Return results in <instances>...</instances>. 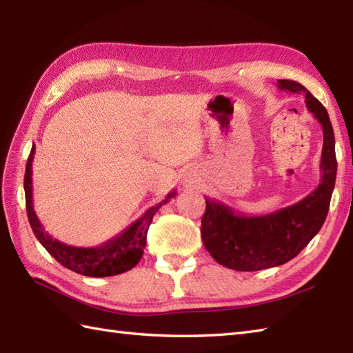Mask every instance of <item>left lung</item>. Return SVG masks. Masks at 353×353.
I'll return each mask as SVG.
<instances>
[{"label":"left lung","mask_w":353,"mask_h":353,"mask_svg":"<svg viewBox=\"0 0 353 353\" xmlns=\"http://www.w3.org/2000/svg\"><path fill=\"white\" fill-rule=\"evenodd\" d=\"M277 88L302 92L306 108L321 124V177L317 188L305 199L265 215H243L221 201L205 197L201 239L219 264L236 272H258L297 256L323 226L335 186V138L325 106L299 81L277 80Z\"/></svg>","instance_id":"8db88e82"}]
</instances>
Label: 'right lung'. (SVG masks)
I'll use <instances>...</instances> for the list:
<instances>
[{"mask_svg":"<svg viewBox=\"0 0 353 353\" xmlns=\"http://www.w3.org/2000/svg\"><path fill=\"white\" fill-rule=\"evenodd\" d=\"M34 144L27 159L26 176H24V191H26V206L30 226L33 229L34 236L45 247L52 258L66 268L72 270L79 274L89 277H106L121 274L129 272L141 261L144 254L147 232L154 214L159 208L168 203L170 199L176 196V191H171L161 203L152 206L144 212V215L132 223L121 234L109 239L99 247H74L57 241L48 232H45L39 219L33 209V183H32V162L34 157Z\"/></svg>","mask_w":353,"mask_h":353,"instance_id":"1","label":"right lung"}]
</instances>
